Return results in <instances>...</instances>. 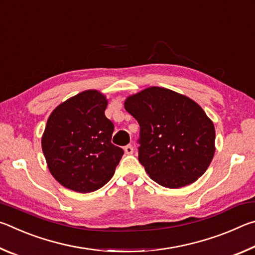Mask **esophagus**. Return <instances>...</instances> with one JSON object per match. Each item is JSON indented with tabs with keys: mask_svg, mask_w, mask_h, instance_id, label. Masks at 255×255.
<instances>
[{
	"mask_svg": "<svg viewBox=\"0 0 255 255\" xmlns=\"http://www.w3.org/2000/svg\"><path fill=\"white\" fill-rule=\"evenodd\" d=\"M125 153H126L127 155H131L133 153V147L131 145H127L125 146Z\"/></svg>",
	"mask_w": 255,
	"mask_h": 255,
	"instance_id": "obj_1",
	"label": "esophagus"
}]
</instances>
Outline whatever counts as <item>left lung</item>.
<instances>
[{"label": "left lung", "mask_w": 255, "mask_h": 255, "mask_svg": "<svg viewBox=\"0 0 255 255\" xmlns=\"http://www.w3.org/2000/svg\"><path fill=\"white\" fill-rule=\"evenodd\" d=\"M125 109L139 124L138 159L155 182L182 188L208 169L215 154V127L198 103L152 86L128 97Z\"/></svg>", "instance_id": "obj_1"}]
</instances>
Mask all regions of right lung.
<instances>
[{
  "instance_id": "obj_1",
  "label": "right lung",
  "mask_w": 255,
  "mask_h": 255,
  "mask_svg": "<svg viewBox=\"0 0 255 255\" xmlns=\"http://www.w3.org/2000/svg\"><path fill=\"white\" fill-rule=\"evenodd\" d=\"M106 96L88 90L51 112L41 147L51 175L70 190L96 191L112 175L124 155L111 143L115 126L106 117Z\"/></svg>"
}]
</instances>
